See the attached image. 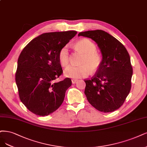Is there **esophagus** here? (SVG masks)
Masks as SVG:
<instances>
[{"mask_svg": "<svg viewBox=\"0 0 147 147\" xmlns=\"http://www.w3.org/2000/svg\"><path fill=\"white\" fill-rule=\"evenodd\" d=\"M77 82V80H75V79H72V84H75V83H76V82Z\"/></svg>", "mask_w": 147, "mask_h": 147, "instance_id": "1", "label": "esophagus"}]
</instances>
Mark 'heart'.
<instances>
[{
    "label": "heart",
    "mask_w": 147,
    "mask_h": 147,
    "mask_svg": "<svg viewBox=\"0 0 147 147\" xmlns=\"http://www.w3.org/2000/svg\"><path fill=\"white\" fill-rule=\"evenodd\" d=\"M78 50L83 54L80 66H68L64 70L65 77L71 78L86 77L91 72H95L100 69L103 58L98 53L96 45L88 39H83L75 44ZM58 59L63 66H67L70 61V53L67 45H64L58 53Z\"/></svg>",
    "instance_id": "heart-1"
}]
</instances>
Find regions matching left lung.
Returning a JSON list of instances; mask_svg holds the SVG:
<instances>
[{
  "instance_id": "obj_1",
  "label": "left lung",
  "mask_w": 147,
  "mask_h": 147,
  "mask_svg": "<svg viewBox=\"0 0 147 147\" xmlns=\"http://www.w3.org/2000/svg\"><path fill=\"white\" fill-rule=\"evenodd\" d=\"M78 36L91 38L102 54L101 67L86 83L84 94L89 103L101 112L111 113L120 108L131 88L133 67L124 45L101 30L81 32Z\"/></svg>"
}]
</instances>
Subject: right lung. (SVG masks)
Returning <instances> with one entry per match:
<instances>
[{
  "label": "right lung",
  "instance_id": "right-lung-1",
  "mask_svg": "<svg viewBox=\"0 0 147 147\" xmlns=\"http://www.w3.org/2000/svg\"><path fill=\"white\" fill-rule=\"evenodd\" d=\"M77 32L43 33L32 40L20 54L15 80L20 100L33 114L45 116L63 103L71 79L57 82L63 73L58 53Z\"/></svg>",
  "mask_w": 147,
  "mask_h": 147
}]
</instances>
